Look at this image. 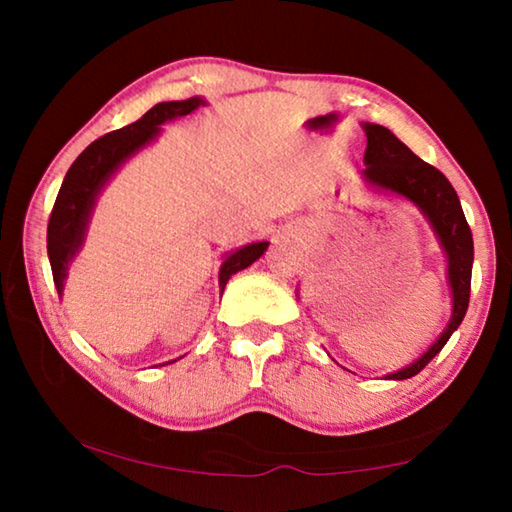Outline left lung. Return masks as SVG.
<instances>
[{"mask_svg": "<svg viewBox=\"0 0 512 512\" xmlns=\"http://www.w3.org/2000/svg\"><path fill=\"white\" fill-rule=\"evenodd\" d=\"M363 131H366L368 137L366 155H363V162H366L363 178L370 185L406 196L409 201L418 205L427 214V219L433 225V230H436L449 259V284H452L454 293V314L445 332L440 334V339L418 361L388 375V379H409L418 375L445 348L449 336L463 323L467 305H470L472 289V230L465 221L461 201H458L452 183H449L443 173L436 167H431L429 162L420 160L388 128L379 124H366Z\"/></svg>", "mask_w": 512, "mask_h": 512, "instance_id": "8db88e82", "label": "left lung"}]
</instances>
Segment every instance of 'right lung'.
I'll return each instance as SVG.
<instances>
[{"mask_svg":"<svg viewBox=\"0 0 512 512\" xmlns=\"http://www.w3.org/2000/svg\"><path fill=\"white\" fill-rule=\"evenodd\" d=\"M203 103L205 101L198 97H192L187 101L158 103V106H153L142 119H137L133 124L117 128V131L94 140L88 149L74 160L63 180V185H60V192L56 196L54 210H51L47 225V253L58 296L63 293L67 264L72 262L76 250L83 244L85 225H88L94 198L101 192V187L106 185L112 171H115L126 158H131L137 149L149 144L153 137L160 133V126L164 121L185 117L198 106H203ZM266 248L268 241H259V244H248L225 257L219 273L221 291L225 289V284H228L232 275L257 262V259L264 255Z\"/></svg>","mask_w":512,"mask_h":512,"instance_id":"right-lung-1","label":"right lung"}]
</instances>
